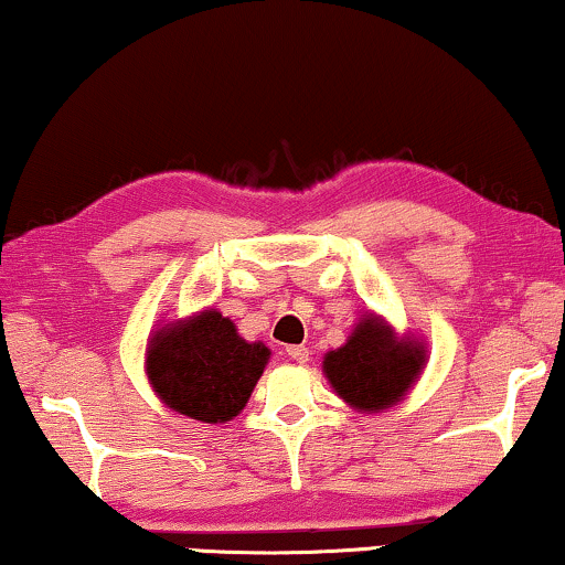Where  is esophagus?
Returning a JSON list of instances; mask_svg holds the SVG:
<instances>
[{
    "mask_svg": "<svg viewBox=\"0 0 565 565\" xmlns=\"http://www.w3.org/2000/svg\"><path fill=\"white\" fill-rule=\"evenodd\" d=\"M288 356L292 359V362L306 364L308 356H310V351L306 347H288Z\"/></svg>",
    "mask_w": 565,
    "mask_h": 565,
    "instance_id": "obj_1",
    "label": "esophagus"
}]
</instances>
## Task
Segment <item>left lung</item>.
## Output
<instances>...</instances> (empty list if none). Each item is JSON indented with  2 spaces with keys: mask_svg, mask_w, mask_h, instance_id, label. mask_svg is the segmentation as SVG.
<instances>
[{
  "mask_svg": "<svg viewBox=\"0 0 565 565\" xmlns=\"http://www.w3.org/2000/svg\"><path fill=\"white\" fill-rule=\"evenodd\" d=\"M425 362L428 347L420 339L399 337L382 316L366 313L347 343L323 356V374L351 411L372 415L403 403Z\"/></svg>",
  "mask_w": 565,
  "mask_h": 565,
  "instance_id": "left-lung-1",
  "label": "left lung"
}]
</instances>
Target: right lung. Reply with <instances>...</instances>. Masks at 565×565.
<instances>
[{
  "label": "right lung",
  "instance_id": "obj_1",
  "mask_svg": "<svg viewBox=\"0 0 565 565\" xmlns=\"http://www.w3.org/2000/svg\"><path fill=\"white\" fill-rule=\"evenodd\" d=\"M269 354L263 341L242 339L232 318L206 308L150 333L145 374L170 411L218 425L244 411Z\"/></svg>",
  "mask_w": 565,
  "mask_h": 565
}]
</instances>
